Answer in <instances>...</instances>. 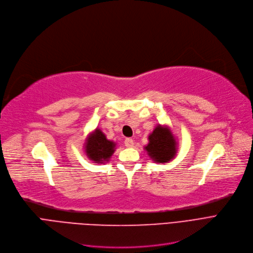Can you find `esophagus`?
<instances>
[{
  "mask_svg": "<svg viewBox=\"0 0 253 253\" xmlns=\"http://www.w3.org/2000/svg\"><path fill=\"white\" fill-rule=\"evenodd\" d=\"M125 144H126V147H133V146H134V141H133V139L126 138V139L125 140Z\"/></svg>",
  "mask_w": 253,
  "mask_h": 253,
  "instance_id": "esophagus-1",
  "label": "esophagus"
}]
</instances>
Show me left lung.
I'll return each instance as SVG.
<instances>
[{"mask_svg": "<svg viewBox=\"0 0 253 253\" xmlns=\"http://www.w3.org/2000/svg\"><path fill=\"white\" fill-rule=\"evenodd\" d=\"M144 149L154 163H168L177 153L176 138L169 126L159 125L148 136V144Z\"/></svg>", "mask_w": 253, "mask_h": 253, "instance_id": "obj_1", "label": "left lung"}]
</instances>
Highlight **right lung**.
I'll use <instances>...</instances> for the list:
<instances>
[{
	"instance_id": "add662e5",
	"label": "right lung",
	"mask_w": 253,
	"mask_h": 253,
	"mask_svg": "<svg viewBox=\"0 0 253 253\" xmlns=\"http://www.w3.org/2000/svg\"><path fill=\"white\" fill-rule=\"evenodd\" d=\"M116 144L108 140L100 128H95L84 143V151L87 158L95 164H104L110 160L115 151Z\"/></svg>"
}]
</instances>
